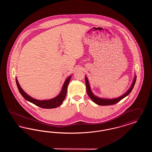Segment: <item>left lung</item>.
Returning a JSON list of instances; mask_svg holds the SVG:
<instances>
[{"label":"left lung","instance_id":"1","mask_svg":"<svg viewBox=\"0 0 152 152\" xmlns=\"http://www.w3.org/2000/svg\"><path fill=\"white\" fill-rule=\"evenodd\" d=\"M85 79H86V87H87V92L88 95L89 96V97H90V99L95 102L96 104L99 105H102V106H105V105H113V104H115L116 103H117L118 102L124 98H125V97H126L128 94H130L131 91H132L133 87L134 86L136 81V74L134 75V79L132 81V83L130 86V88H129V89L123 95H121V96L117 97V98H113V99H105V98H101L99 97L96 95H94V94L92 92L91 88L89 85V80L88 79L87 76H85Z\"/></svg>","mask_w":152,"mask_h":152}]
</instances>
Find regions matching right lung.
I'll return each instance as SVG.
<instances>
[{"mask_svg": "<svg viewBox=\"0 0 152 152\" xmlns=\"http://www.w3.org/2000/svg\"><path fill=\"white\" fill-rule=\"evenodd\" d=\"M71 76H72V75L69 76L65 80L60 93L55 97L51 99H49V100H37V99H35L31 97L29 95L23 91V89L19 85V83L18 81L17 77H16V85H17V87L19 89V92L27 101H29L30 102L36 105L39 107H41L42 108H55L58 107V106H60L63 103V101L64 100L66 94L67 87H68L69 82L71 78Z\"/></svg>", "mask_w": 152, "mask_h": 152, "instance_id": "obj_1", "label": "right lung"}]
</instances>
